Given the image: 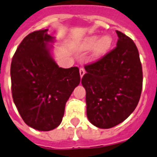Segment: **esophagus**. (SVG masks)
<instances>
[{
  "mask_svg": "<svg viewBox=\"0 0 157 157\" xmlns=\"http://www.w3.org/2000/svg\"><path fill=\"white\" fill-rule=\"evenodd\" d=\"M85 70L84 68H80V76H81V78H82L83 76L85 75Z\"/></svg>",
  "mask_w": 157,
  "mask_h": 157,
  "instance_id": "34e87169",
  "label": "esophagus"
}]
</instances>
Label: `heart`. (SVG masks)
I'll use <instances>...</instances> for the list:
<instances>
[{"label": "heart", "instance_id": "b5f03b06", "mask_svg": "<svg viewBox=\"0 0 157 157\" xmlns=\"http://www.w3.org/2000/svg\"><path fill=\"white\" fill-rule=\"evenodd\" d=\"M113 39L109 35H105L101 37H99L97 35H93L87 37L81 43V49L89 50L93 48V57L98 58L107 52L111 47Z\"/></svg>", "mask_w": 157, "mask_h": 157}]
</instances>
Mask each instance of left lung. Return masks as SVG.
Returning a JSON list of instances; mask_svg holds the SVG:
<instances>
[{
    "mask_svg": "<svg viewBox=\"0 0 157 157\" xmlns=\"http://www.w3.org/2000/svg\"><path fill=\"white\" fill-rule=\"evenodd\" d=\"M117 47L85 67L81 83L86 91L87 117L100 128L123 122L135 110L142 91L139 52L131 38L116 31Z\"/></svg>",
    "mask_w": 157,
    "mask_h": 157,
    "instance_id": "1",
    "label": "left lung"
}]
</instances>
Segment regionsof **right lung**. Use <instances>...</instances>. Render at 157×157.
<instances>
[{
  "label": "right lung",
  "instance_id": "obj_1",
  "mask_svg": "<svg viewBox=\"0 0 157 157\" xmlns=\"http://www.w3.org/2000/svg\"><path fill=\"white\" fill-rule=\"evenodd\" d=\"M48 29L31 33L11 63L12 94L25 123L39 131L58 127L65 104L81 81L79 68H60L51 53L55 38Z\"/></svg>",
  "mask_w": 157,
  "mask_h": 157
}]
</instances>
